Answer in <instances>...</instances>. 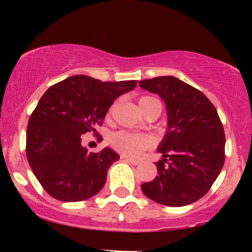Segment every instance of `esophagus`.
<instances>
[{
	"label": "esophagus",
	"mask_w": 252,
	"mask_h": 252,
	"mask_svg": "<svg viewBox=\"0 0 252 252\" xmlns=\"http://www.w3.org/2000/svg\"><path fill=\"white\" fill-rule=\"evenodd\" d=\"M122 158H123L124 161H126V162H128V163H131V164H134V166H137V164L141 162L140 160H135V158H126V156H122Z\"/></svg>",
	"instance_id": "1"
}]
</instances>
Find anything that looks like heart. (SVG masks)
Listing matches in <instances>:
<instances>
[{"label":"heart","instance_id":"obj_1","mask_svg":"<svg viewBox=\"0 0 252 252\" xmlns=\"http://www.w3.org/2000/svg\"><path fill=\"white\" fill-rule=\"evenodd\" d=\"M156 100L154 97L142 96L138 99L140 106L142 110L146 109L150 102ZM112 108L110 109L111 111ZM110 144L115 150L122 153L123 155L136 158L143 152V150L152 148L154 146V140L150 135L147 134H137V132L126 131V130H121V131L115 132L110 136Z\"/></svg>","mask_w":252,"mask_h":252}]
</instances>
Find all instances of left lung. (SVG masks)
<instances>
[{"label": "left lung", "instance_id": "left-lung-1", "mask_svg": "<svg viewBox=\"0 0 252 252\" xmlns=\"http://www.w3.org/2000/svg\"><path fill=\"white\" fill-rule=\"evenodd\" d=\"M140 86L166 103L168 130L158 147L162 160L158 175L141 186L149 199L170 207L202 198L225 162V132L211 100L187 83L172 76L141 80Z\"/></svg>", "mask_w": 252, "mask_h": 252}]
</instances>
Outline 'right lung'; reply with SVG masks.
I'll return each instance as SVG.
<instances>
[{
  "label": "right lung",
  "mask_w": 252,
  "mask_h": 252,
  "mask_svg": "<svg viewBox=\"0 0 252 252\" xmlns=\"http://www.w3.org/2000/svg\"><path fill=\"white\" fill-rule=\"evenodd\" d=\"M137 80L102 82L73 76L52 85L32 112L26 155L42 189L60 201H82L96 195L109 167L120 158L112 149L89 152L82 135L102 126L111 104ZM102 140V136L98 137Z\"/></svg>",
  "instance_id": "1"
}]
</instances>
